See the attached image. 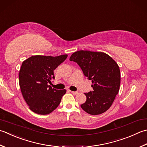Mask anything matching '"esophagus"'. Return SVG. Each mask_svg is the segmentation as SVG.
Wrapping results in <instances>:
<instances>
[{
	"label": "esophagus",
	"mask_w": 147,
	"mask_h": 147,
	"mask_svg": "<svg viewBox=\"0 0 147 147\" xmlns=\"http://www.w3.org/2000/svg\"><path fill=\"white\" fill-rule=\"evenodd\" d=\"M69 91L74 95H76V94H78V92H77V91H71V90H69Z\"/></svg>",
	"instance_id": "34e87169"
}]
</instances>
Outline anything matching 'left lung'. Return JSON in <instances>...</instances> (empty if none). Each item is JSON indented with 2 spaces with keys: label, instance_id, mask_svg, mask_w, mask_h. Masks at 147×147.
<instances>
[{
  "label": "left lung",
  "instance_id": "8db88e82",
  "mask_svg": "<svg viewBox=\"0 0 147 147\" xmlns=\"http://www.w3.org/2000/svg\"><path fill=\"white\" fill-rule=\"evenodd\" d=\"M69 60L76 62L92 83L93 90L85 93L87 100L82 108L94 115L107 111L120 88V72L116 62L105 53L87 50L76 51Z\"/></svg>",
  "mask_w": 147,
  "mask_h": 147
}]
</instances>
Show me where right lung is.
<instances>
[{"mask_svg": "<svg viewBox=\"0 0 147 147\" xmlns=\"http://www.w3.org/2000/svg\"><path fill=\"white\" fill-rule=\"evenodd\" d=\"M67 55L57 57L35 55L23 62L19 73V84L29 108L39 115L50 113L58 107L66 90L48 85L55 79L53 71Z\"/></svg>", "mask_w": 147, "mask_h": 147, "instance_id": "1", "label": "right lung"}]
</instances>
